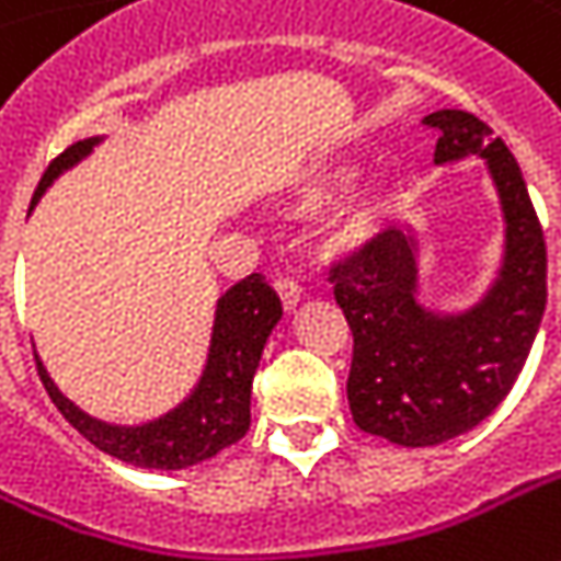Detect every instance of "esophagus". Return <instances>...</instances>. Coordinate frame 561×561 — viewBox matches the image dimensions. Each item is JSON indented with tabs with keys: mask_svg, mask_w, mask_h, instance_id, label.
<instances>
[{
	"mask_svg": "<svg viewBox=\"0 0 561 561\" xmlns=\"http://www.w3.org/2000/svg\"><path fill=\"white\" fill-rule=\"evenodd\" d=\"M273 288H276V295H279V301L285 311H291V308L301 301V285H298L295 279H288V276H279V279L273 282Z\"/></svg>",
	"mask_w": 561,
	"mask_h": 561,
	"instance_id": "1",
	"label": "esophagus"
}]
</instances>
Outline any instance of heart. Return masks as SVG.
Returning a JSON list of instances; mask_svg holds the SVG:
<instances>
[{"instance_id": "obj_1", "label": "heart", "mask_w": 561, "mask_h": 561, "mask_svg": "<svg viewBox=\"0 0 561 561\" xmlns=\"http://www.w3.org/2000/svg\"><path fill=\"white\" fill-rule=\"evenodd\" d=\"M348 168H333V171H323L320 178H313L305 190H301V196H298V209H305V213H317L320 206H327L343 186L348 183ZM375 225H378V206L375 203H362V206H355V209H348L343 218H340V225H336V241L340 244H362V241H368L371 238V231H375Z\"/></svg>"}]
</instances>
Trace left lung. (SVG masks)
Listing matches in <instances>:
<instances>
[{"label":"left lung","instance_id":"8db88e82","mask_svg":"<svg viewBox=\"0 0 561 561\" xmlns=\"http://www.w3.org/2000/svg\"><path fill=\"white\" fill-rule=\"evenodd\" d=\"M435 161L479 154L505 213V263L473 311L442 317L415 301V244L387 228L333 263L330 282L352 330L348 410L362 432L432 447L477 428L508 397L546 308V241L514 154L467 111L422 119Z\"/></svg>","mask_w":561,"mask_h":561}]
</instances>
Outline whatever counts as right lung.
Instances as JSON below:
<instances>
[{
  "instance_id": "right-lung-1",
  "label": "right lung",
  "mask_w": 561,
  "mask_h": 561,
  "mask_svg": "<svg viewBox=\"0 0 561 561\" xmlns=\"http://www.w3.org/2000/svg\"><path fill=\"white\" fill-rule=\"evenodd\" d=\"M94 142L98 139H84V142L69 146L62 154H56L34 190L31 206L41 199V193L50 186L53 178L72 168L76 161H82L84 154L94 149ZM279 317V295L266 285L260 273H250L248 279L231 285L218 298V308H215L213 346H209V362H206L199 387L193 390L186 403L168 412L164 419H154L149 425H136V428H119V425H107V422L84 415L79 407H72L59 393V387L53 383L41 362H37V371L56 410L62 412L98 450L133 467L186 470L248 435L250 387H253V375L266 346V336L273 333Z\"/></svg>"
}]
</instances>
